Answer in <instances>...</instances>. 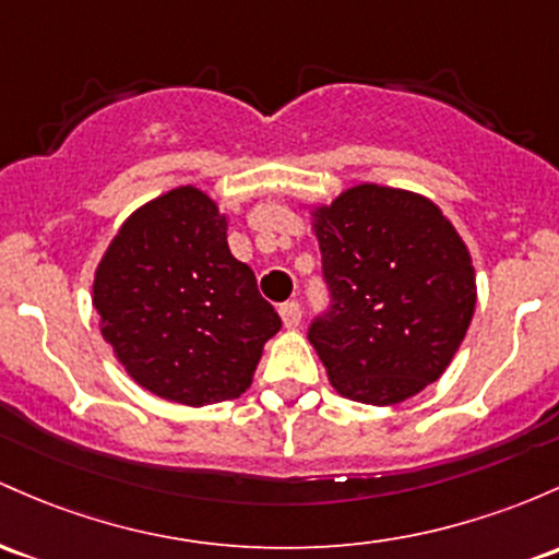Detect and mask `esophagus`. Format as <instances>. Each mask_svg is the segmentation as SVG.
<instances>
[{"label": "esophagus", "mask_w": 559, "mask_h": 559, "mask_svg": "<svg viewBox=\"0 0 559 559\" xmlns=\"http://www.w3.org/2000/svg\"><path fill=\"white\" fill-rule=\"evenodd\" d=\"M281 312V321H284L286 329H297L299 321H302V310H299L297 302H284L278 308Z\"/></svg>", "instance_id": "esophagus-1"}]
</instances>
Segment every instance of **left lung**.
I'll return each instance as SVG.
<instances>
[{
    "instance_id": "8db88e82",
    "label": "left lung",
    "mask_w": 559,
    "mask_h": 559,
    "mask_svg": "<svg viewBox=\"0 0 559 559\" xmlns=\"http://www.w3.org/2000/svg\"><path fill=\"white\" fill-rule=\"evenodd\" d=\"M302 210L334 297L310 329L331 388L369 406L419 395L449 369L475 316L464 238L432 199L377 182Z\"/></svg>"
}]
</instances>
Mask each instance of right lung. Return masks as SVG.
Returning <instances> with one entry per match:
<instances>
[{"label":"right lung","mask_w":559,"mask_h":559,"mask_svg":"<svg viewBox=\"0 0 559 559\" xmlns=\"http://www.w3.org/2000/svg\"><path fill=\"white\" fill-rule=\"evenodd\" d=\"M103 340L134 384L180 406L251 388L278 312L228 249V214L195 186L145 201L121 223L92 281Z\"/></svg>","instance_id":"obj_1"}]
</instances>
